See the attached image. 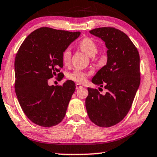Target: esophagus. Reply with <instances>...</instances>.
<instances>
[{
  "mask_svg": "<svg viewBox=\"0 0 157 157\" xmlns=\"http://www.w3.org/2000/svg\"><path fill=\"white\" fill-rule=\"evenodd\" d=\"M75 86H76V89H79V88H82V87L80 84H79V83H76V85H75Z\"/></svg>",
  "mask_w": 157,
  "mask_h": 157,
  "instance_id": "obj_1",
  "label": "esophagus"
}]
</instances>
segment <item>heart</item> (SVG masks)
<instances>
[{
    "label": "heart",
    "mask_w": 157,
    "mask_h": 157,
    "mask_svg": "<svg viewBox=\"0 0 157 157\" xmlns=\"http://www.w3.org/2000/svg\"><path fill=\"white\" fill-rule=\"evenodd\" d=\"M79 48L82 52H85L88 56H94L97 53L98 47L96 41L93 39L89 37H86L82 39L80 41L78 44ZM62 61L64 64H68L71 60V50L69 48H66L62 52ZM88 77V74L85 71L80 70H75L72 72L69 73L67 75V78L69 80L79 82V83H83L87 80Z\"/></svg>",
    "instance_id": "obj_1"
}]
</instances>
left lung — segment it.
<instances>
[{
  "label": "left lung",
  "instance_id": "8db88e82",
  "mask_svg": "<svg viewBox=\"0 0 157 157\" xmlns=\"http://www.w3.org/2000/svg\"><path fill=\"white\" fill-rule=\"evenodd\" d=\"M90 33L101 38L108 49L107 64L91 80L98 86L105 87L107 91L102 95L97 89L88 88L87 113L96 125L110 127L127 115L139 88V52L128 36L117 28H98Z\"/></svg>",
  "mask_w": 157,
  "mask_h": 157
}]
</instances>
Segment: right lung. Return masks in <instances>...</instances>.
Here are the masks:
<instances>
[{
  "mask_svg": "<svg viewBox=\"0 0 157 157\" xmlns=\"http://www.w3.org/2000/svg\"><path fill=\"white\" fill-rule=\"evenodd\" d=\"M80 35L42 27L26 37L15 58L14 88L25 116L32 122L51 127L62 121L75 90V82L67 80L61 86H50L49 79L63 74L62 52Z\"/></svg>",
  "mask_w": 157,
  "mask_h": 157,
  "instance_id": "right-lung-1",
  "label": "right lung"
}]
</instances>
